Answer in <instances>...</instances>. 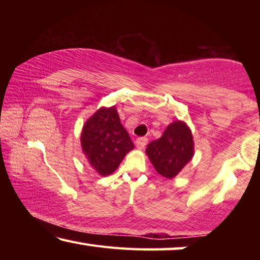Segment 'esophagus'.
Here are the masks:
<instances>
[{
	"mask_svg": "<svg viewBox=\"0 0 260 260\" xmlns=\"http://www.w3.org/2000/svg\"><path fill=\"white\" fill-rule=\"evenodd\" d=\"M147 143H148V139L147 138H139V139H136V141H135V144H136V148L138 149H143L144 147L147 146Z\"/></svg>",
	"mask_w": 260,
	"mask_h": 260,
	"instance_id": "34e87169",
	"label": "esophagus"
}]
</instances>
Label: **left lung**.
I'll return each mask as SVG.
<instances>
[{
    "label": "left lung",
    "mask_w": 260,
    "mask_h": 260,
    "mask_svg": "<svg viewBox=\"0 0 260 260\" xmlns=\"http://www.w3.org/2000/svg\"><path fill=\"white\" fill-rule=\"evenodd\" d=\"M195 147L191 129L182 120L166 127L158 140L148 144L146 153L158 174L173 179L192 159Z\"/></svg>",
    "instance_id": "left-lung-1"
}]
</instances>
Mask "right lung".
<instances>
[{
  "instance_id": "add662e5",
  "label": "right lung",
  "mask_w": 260,
  "mask_h": 260,
  "mask_svg": "<svg viewBox=\"0 0 260 260\" xmlns=\"http://www.w3.org/2000/svg\"><path fill=\"white\" fill-rule=\"evenodd\" d=\"M80 142L88 164L102 177L112 174L134 149L116 107L100 108L82 127Z\"/></svg>"
}]
</instances>
